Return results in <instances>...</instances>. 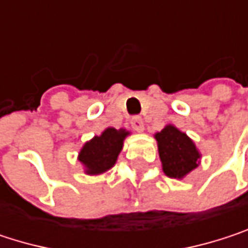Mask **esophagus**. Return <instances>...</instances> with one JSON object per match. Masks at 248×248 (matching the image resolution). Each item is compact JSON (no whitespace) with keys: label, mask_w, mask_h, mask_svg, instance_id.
<instances>
[{"label":"esophagus","mask_w":248,"mask_h":248,"mask_svg":"<svg viewBox=\"0 0 248 248\" xmlns=\"http://www.w3.org/2000/svg\"><path fill=\"white\" fill-rule=\"evenodd\" d=\"M130 124H132V127H133L136 132H142V130H143V119H142L140 116H133V118L130 119Z\"/></svg>","instance_id":"obj_1"}]
</instances>
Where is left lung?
<instances>
[{"mask_svg":"<svg viewBox=\"0 0 248 248\" xmlns=\"http://www.w3.org/2000/svg\"><path fill=\"white\" fill-rule=\"evenodd\" d=\"M162 170L170 178L182 179L200 165V152L186 133L167 124L161 132L155 133Z\"/></svg>","mask_w":248,"mask_h":248,"instance_id":"1","label":"left lung"}]
</instances>
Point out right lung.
I'll list each match as a JSON object with an SVG mask.
<instances>
[{"label": "right lung", "instance_id": "1", "mask_svg": "<svg viewBox=\"0 0 248 248\" xmlns=\"http://www.w3.org/2000/svg\"><path fill=\"white\" fill-rule=\"evenodd\" d=\"M129 135L126 129L108 127L100 136H94L86 142L78 152V161L87 175H99L110 170L124 148V138Z\"/></svg>", "mask_w": 248, "mask_h": 248}]
</instances>
